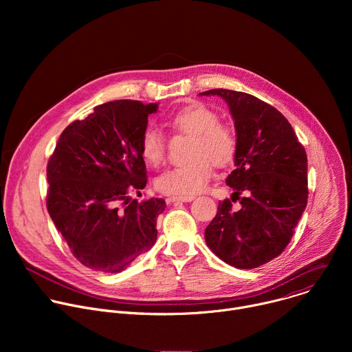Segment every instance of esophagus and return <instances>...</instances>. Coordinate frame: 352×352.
Wrapping results in <instances>:
<instances>
[{
	"instance_id": "obj_1",
	"label": "esophagus",
	"mask_w": 352,
	"mask_h": 352,
	"mask_svg": "<svg viewBox=\"0 0 352 352\" xmlns=\"http://www.w3.org/2000/svg\"><path fill=\"white\" fill-rule=\"evenodd\" d=\"M195 196H171L170 202H192Z\"/></svg>"
}]
</instances>
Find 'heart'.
<instances>
[{"mask_svg": "<svg viewBox=\"0 0 352 352\" xmlns=\"http://www.w3.org/2000/svg\"><path fill=\"white\" fill-rule=\"evenodd\" d=\"M171 126L190 135L188 157L190 162L173 167L157 177L155 185L171 196H193L202 192L213 177V166L226 167L236 155V135L228 125L220 124L219 114L200 103L188 104L170 117ZM166 138L156 128H147L140 139V153L150 166L166 160Z\"/></svg>", "mask_w": 352, "mask_h": 352, "instance_id": "obj_1", "label": "heart"}]
</instances>
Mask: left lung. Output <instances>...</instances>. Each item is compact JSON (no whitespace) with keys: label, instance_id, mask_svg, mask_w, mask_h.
<instances>
[{"label":"left lung","instance_id":"1","mask_svg":"<svg viewBox=\"0 0 352 352\" xmlns=\"http://www.w3.org/2000/svg\"><path fill=\"white\" fill-rule=\"evenodd\" d=\"M223 97L236 131L235 170L226 182L231 199L208 226V246L236 269H255L281 255L308 202V159L288 120L243 91L212 89ZM240 200L238 211L232 202Z\"/></svg>","mask_w":352,"mask_h":352}]
</instances>
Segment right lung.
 Here are the masks:
<instances>
[{"mask_svg": "<svg viewBox=\"0 0 352 352\" xmlns=\"http://www.w3.org/2000/svg\"><path fill=\"white\" fill-rule=\"evenodd\" d=\"M157 107L139 100L100 104L63 131L48 160V214L89 269L120 273L157 239L166 202L131 199L147 182L140 139Z\"/></svg>", "mask_w": 352, "mask_h": 352, "instance_id": "obj_1", "label": "right lung"}]
</instances>
